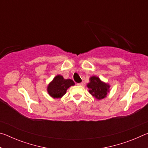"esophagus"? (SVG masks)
I'll return each instance as SVG.
<instances>
[{
  "instance_id": "34e87169",
  "label": "esophagus",
  "mask_w": 148,
  "mask_h": 148,
  "mask_svg": "<svg viewBox=\"0 0 148 148\" xmlns=\"http://www.w3.org/2000/svg\"><path fill=\"white\" fill-rule=\"evenodd\" d=\"M77 85L78 86H82L84 84H83V83H79V84H77Z\"/></svg>"
}]
</instances>
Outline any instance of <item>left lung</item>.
<instances>
[{
    "label": "left lung",
    "instance_id": "8db88e82",
    "mask_svg": "<svg viewBox=\"0 0 148 148\" xmlns=\"http://www.w3.org/2000/svg\"><path fill=\"white\" fill-rule=\"evenodd\" d=\"M89 92L97 100L106 98L110 92L109 84L102 82L98 76H92L89 77V82L87 84Z\"/></svg>",
    "mask_w": 148,
    "mask_h": 148
}]
</instances>
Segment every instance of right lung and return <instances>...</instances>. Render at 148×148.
Instances as JSON below:
<instances>
[{
  "mask_svg": "<svg viewBox=\"0 0 148 148\" xmlns=\"http://www.w3.org/2000/svg\"><path fill=\"white\" fill-rule=\"evenodd\" d=\"M75 84L71 79H64L61 75H57L47 86V93L53 99H61L70 87Z\"/></svg>",
  "mask_w": 148,
  "mask_h": 148,
  "instance_id": "1",
  "label": "right lung"
}]
</instances>
